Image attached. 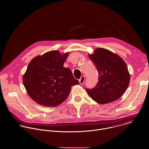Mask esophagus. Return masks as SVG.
<instances>
[{"label":"esophagus","mask_w":149,"mask_h":149,"mask_svg":"<svg viewBox=\"0 0 149 149\" xmlns=\"http://www.w3.org/2000/svg\"><path fill=\"white\" fill-rule=\"evenodd\" d=\"M85 80V77L84 75H82V76L81 77V78L79 79V84H81V85H82V84L84 83Z\"/></svg>","instance_id":"obj_1"}]
</instances>
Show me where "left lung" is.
Listing matches in <instances>:
<instances>
[{"instance_id":"1","label":"left lung","mask_w":149,"mask_h":149,"mask_svg":"<svg viewBox=\"0 0 149 149\" xmlns=\"http://www.w3.org/2000/svg\"><path fill=\"white\" fill-rule=\"evenodd\" d=\"M89 57L99 74L98 82L92 89L85 88L91 98L100 104L113 102L126 91L130 75L125 61L117 54L103 48H97Z\"/></svg>"}]
</instances>
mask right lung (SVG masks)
Instances as JSON below:
<instances>
[{"instance_id": "right-lung-1", "label": "right lung", "mask_w": 149, "mask_h": 149, "mask_svg": "<svg viewBox=\"0 0 149 149\" xmlns=\"http://www.w3.org/2000/svg\"><path fill=\"white\" fill-rule=\"evenodd\" d=\"M68 53L48 52L33 58L23 76L29 96L37 103L56 107L68 97L72 86L78 85L71 70L63 67Z\"/></svg>"}]
</instances>
